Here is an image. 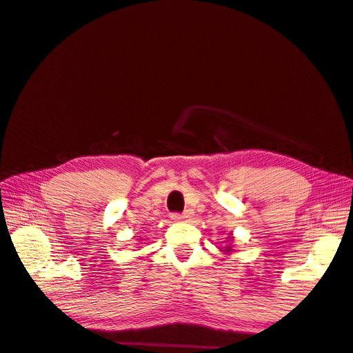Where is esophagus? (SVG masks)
Masks as SVG:
<instances>
[{
  "label": "esophagus",
  "mask_w": 353,
  "mask_h": 353,
  "mask_svg": "<svg viewBox=\"0 0 353 353\" xmlns=\"http://www.w3.org/2000/svg\"><path fill=\"white\" fill-rule=\"evenodd\" d=\"M192 216H194V212H192V210H185L184 214H181V215H179V214H174V215H172V219H174L175 223H185V221H190Z\"/></svg>",
  "instance_id": "1"
}]
</instances>
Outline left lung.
<instances>
[{
	"mask_svg": "<svg viewBox=\"0 0 353 353\" xmlns=\"http://www.w3.org/2000/svg\"><path fill=\"white\" fill-rule=\"evenodd\" d=\"M219 250L224 252V255H229V254H232V252L235 250V249H234V235L230 234V235L228 236V243H225L224 248H221Z\"/></svg>",
	"mask_w": 353,
	"mask_h": 353,
	"instance_id": "1",
	"label": "left lung"
}]
</instances>
